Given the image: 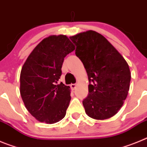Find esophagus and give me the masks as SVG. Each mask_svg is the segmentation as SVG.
I'll list each match as a JSON object with an SVG mask.
<instances>
[{
  "mask_svg": "<svg viewBox=\"0 0 147 147\" xmlns=\"http://www.w3.org/2000/svg\"><path fill=\"white\" fill-rule=\"evenodd\" d=\"M76 86H77V85H76V84H71V88L73 90H74L76 89Z\"/></svg>",
  "mask_w": 147,
  "mask_h": 147,
  "instance_id": "34e87169",
  "label": "esophagus"
}]
</instances>
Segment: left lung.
I'll return each instance as SVG.
<instances>
[{
	"mask_svg": "<svg viewBox=\"0 0 147 147\" xmlns=\"http://www.w3.org/2000/svg\"><path fill=\"white\" fill-rule=\"evenodd\" d=\"M76 55L86 69L90 83L82 104L96 120L110 119L119 112L127 98L131 80L127 61L103 35L89 30L70 37Z\"/></svg>",
	"mask_w": 147,
	"mask_h": 147,
	"instance_id": "left-lung-1",
	"label": "left lung"
}]
</instances>
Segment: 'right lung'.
Segmentation results:
<instances>
[{
	"label": "right lung",
	"mask_w": 147,
	"mask_h": 147,
	"mask_svg": "<svg viewBox=\"0 0 147 147\" xmlns=\"http://www.w3.org/2000/svg\"><path fill=\"white\" fill-rule=\"evenodd\" d=\"M74 49L66 35H51L34 49L22 67L20 96L26 108L39 121L54 124L65 115L71 90L58 81L64 58Z\"/></svg>",
	"instance_id": "right-lung-1"
}]
</instances>
